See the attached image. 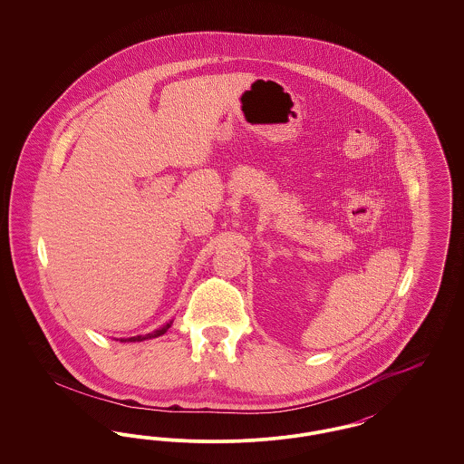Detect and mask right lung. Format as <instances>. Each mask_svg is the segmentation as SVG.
Listing matches in <instances>:
<instances>
[{"instance_id":"add662e5","label":"right lung","mask_w":464,"mask_h":464,"mask_svg":"<svg viewBox=\"0 0 464 464\" xmlns=\"http://www.w3.org/2000/svg\"><path fill=\"white\" fill-rule=\"evenodd\" d=\"M170 325H172V320L169 322V324H165L163 327H160L158 331L151 332V334H146V335H133V337H129V339H120L121 343H139V341H146V339H153V337H158V335H163L165 332L170 329Z\"/></svg>"}]
</instances>
